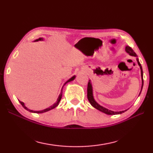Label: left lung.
<instances>
[{
  "mask_svg": "<svg viewBox=\"0 0 153 153\" xmlns=\"http://www.w3.org/2000/svg\"><path fill=\"white\" fill-rule=\"evenodd\" d=\"M126 52L127 53H128L129 55L130 56H136L137 57V55L136 54L135 52L133 51V49L131 48V47H129V46H126ZM136 61L138 62V64L140 67V71H141V78H142V86H141V90L140 92V94H140V93L142 92V88H143V84H144V81H143V71H142V67L141 66V64L140 63L139 60L138 58H136ZM87 97H88V101L90 102V105H91L93 107H94L95 108H97V110L101 111V112L104 113L105 114H107V115H119V114H121L125 112L127 110H124V111H111L108 109V108H105L104 107H102V106L100 105L96 101L94 98V95H93V87H92V82L91 80L89 79V82H88V88H87Z\"/></svg>",
  "mask_w": 153,
  "mask_h": 153,
  "instance_id": "obj_1",
  "label": "left lung"
}]
</instances>
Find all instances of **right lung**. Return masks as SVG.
Listing matches in <instances>:
<instances>
[{
    "instance_id": "add662e5",
    "label": "right lung",
    "mask_w": 153,
    "mask_h": 153,
    "mask_svg": "<svg viewBox=\"0 0 153 153\" xmlns=\"http://www.w3.org/2000/svg\"><path fill=\"white\" fill-rule=\"evenodd\" d=\"M42 40H44V38H38V39L35 40L34 41H33V42H38V41H42ZM75 78H76V76H74L73 77H71L70 79H69L65 83L64 85L63 86V87H62V89H61V92H60V94H59V97H58V98H57V100H56V102L54 103V104H53V105H51V107H48V108H45V109L42 110V111H33V110L30 109V108H28L26 107V106L25 105V103H24V102H22V101H19V102L21 103V105H22L23 106V107H24V108H25V109H26L27 111H30V112L35 113H42L47 112V111H50V110H52V109H53V108H55V107H57V106H58L59 104V102H60V100H61V98H62V93H63V86H64L66 84H67V83H68V82H71V81H73V80L75 79Z\"/></svg>"
}]
</instances>
